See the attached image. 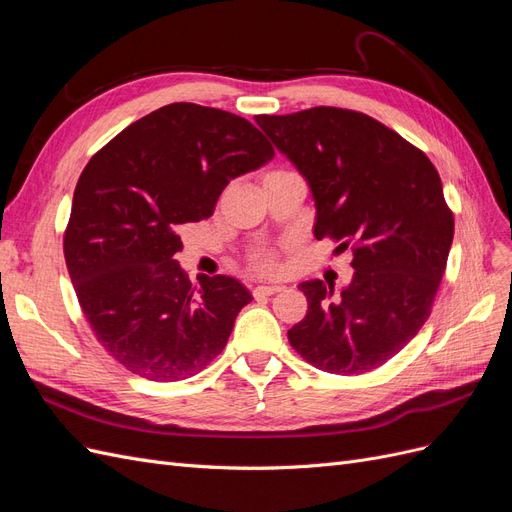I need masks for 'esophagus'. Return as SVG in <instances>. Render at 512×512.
<instances>
[{
    "label": "esophagus",
    "mask_w": 512,
    "mask_h": 512,
    "mask_svg": "<svg viewBox=\"0 0 512 512\" xmlns=\"http://www.w3.org/2000/svg\"><path fill=\"white\" fill-rule=\"evenodd\" d=\"M275 292H282V286H280V284L256 286V288H254V294H256V297H271V294H275Z\"/></svg>",
    "instance_id": "esophagus-1"
}]
</instances>
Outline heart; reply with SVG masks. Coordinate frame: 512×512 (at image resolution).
<instances>
[{
	"mask_svg": "<svg viewBox=\"0 0 512 512\" xmlns=\"http://www.w3.org/2000/svg\"><path fill=\"white\" fill-rule=\"evenodd\" d=\"M254 262H256V267H258V271H271L273 269V256L271 254H258L256 258H254Z\"/></svg>",
	"mask_w": 512,
	"mask_h": 512,
	"instance_id": "1",
	"label": "heart"
}]
</instances>
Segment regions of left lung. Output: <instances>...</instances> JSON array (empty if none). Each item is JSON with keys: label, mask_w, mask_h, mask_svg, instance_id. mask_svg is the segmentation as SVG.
<instances>
[{"label": "left lung", "mask_w": 512, "mask_h": 512, "mask_svg": "<svg viewBox=\"0 0 512 512\" xmlns=\"http://www.w3.org/2000/svg\"><path fill=\"white\" fill-rule=\"evenodd\" d=\"M316 203V239L352 250V282H303L307 314L288 331L303 359L337 376L384 365L421 331L451 252L455 220L436 166L374 117L316 106L258 115Z\"/></svg>", "instance_id": "8db88e82"}]
</instances>
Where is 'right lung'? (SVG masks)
<instances>
[{"label":"right lung","instance_id":"right-lung-1","mask_svg":"<svg viewBox=\"0 0 512 512\" xmlns=\"http://www.w3.org/2000/svg\"><path fill=\"white\" fill-rule=\"evenodd\" d=\"M275 156L250 121L175 102L119 132L76 183L64 256L104 350L132 374L177 382L203 371L252 294L235 277L179 267V228L213 215L222 190Z\"/></svg>","mask_w":512,"mask_h":512}]
</instances>
